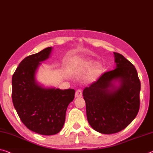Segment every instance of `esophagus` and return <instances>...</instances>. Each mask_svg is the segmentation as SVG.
I'll return each instance as SVG.
<instances>
[{
  "instance_id": "1",
  "label": "esophagus",
  "mask_w": 153,
  "mask_h": 153,
  "mask_svg": "<svg viewBox=\"0 0 153 153\" xmlns=\"http://www.w3.org/2000/svg\"><path fill=\"white\" fill-rule=\"evenodd\" d=\"M82 95V90H80V89L77 90L76 92V97H81Z\"/></svg>"
}]
</instances>
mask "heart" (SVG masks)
Listing matches in <instances>:
<instances>
[{
  "instance_id": "1",
  "label": "heart",
  "mask_w": 153,
  "mask_h": 153,
  "mask_svg": "<svg viewBox=\"0 0 153 153\" xmlns=\"http://www.w3.org/2000/svg\"><path fill=\"white\" fill-rule=\"evenodd\" d=\"M94 65V62L92 60H89V61L86 62V65L88 67H91ZM101 71H102V65L100 63H97L94 65V66L93 69V71H92V77H96L99 74H101Z\"/></svg>"
}]
</instances>
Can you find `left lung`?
Segmentation results:
<instances>
[{
	"instance_id": "left-lung-1",
	"label": "left lung",
	"mask_w": 153,
	"mask_h": 153,
	"mask_svg": "<svg viewBox=\"0 0 153 153\" xmlns=\"http://www.w3.org/2000/svg\"><path fill=\"white\" fill-rule=\"evenodd\" d=\"M114 54L116 69L104 73L83 91L88 123L103 134L125 129L136 117L140 105L141 84L136 69L122 54ZM114 79H120L121 86L110 90Z\"/></svg>"
}]
</instances>
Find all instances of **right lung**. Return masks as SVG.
Returning <instances> with one entry per match:
<instances>
[{"label": "right lung", "instance_id": "add662e5", "mask_svg": "<svg viewBox=\"0 0 153 153\" xmlns=\"http://www.w3.org/2000/svg\"><path fill=\"white\" fill-rule=\"evenodd\" d=\"M52 48L28 56L22 60L12 77V101L23 124L32 131L54 135L62 129L74 89L43 88L35 83L36 70L49 57Z\"/></svg>", "mask_w": 153, "mask_h": 153}]
</instances>
